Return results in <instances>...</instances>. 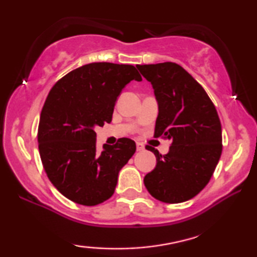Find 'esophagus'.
Wrapping results in <instances>:
<instances>
[{"label": "esophagus", "mask_w": 257, "mask_h": 257, "mask_svg": "<svg viewBox=\"0 0 257 257\" xmlns=\"http://www.w3.org/2000/svg\"><path fill=\"white\" fill-rule=\"evenodd\" d=\"M144 149H145V146L142 143H137V151H144Z\"/></svg>", "instance_id": "esophagus-1"}]
</instances>
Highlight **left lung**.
<instances>
[{
  "mask_svg": "<svg viewBox=\"0 0 257 257\" xmlns=\"http://www.w3.org/2000/svg\"><path fill=\"white\" fill-rule=\"evenodd\" d=\"M151 82L159 113L154 137L171 140L165 156L152 146L157 166L144 178L153 198L180 203L205 188L222 152V130L216 108L203 87L177 63L137 65Z\"/></svg>",
  "mask_w": 257,
  "mask_h": 257,
  "instance_id": "8db88e82",
  "label": "left lung"
}]
</instances>
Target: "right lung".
<instances>
[{
  "label": "right lung",
  "instance_id": "add662e5",
  "mask_svg": "<svg viewBox=\"0 0 257 257\" xmlns=\"http://www.w3.org/2000/svg\"><path fill=\"white\" fill-rule=\"evenodd\" d=\"M142 80L133 65L90 63L72 70L49 92L38 125V150L51 184L65 198L96 206L114 193L118 173L136 152L121 138L96 149L94 127L111 122L117 97L131 80Z\"/></svg>",
  "mask_w": 257,
  "mask_h": 257
}]
</instances>
